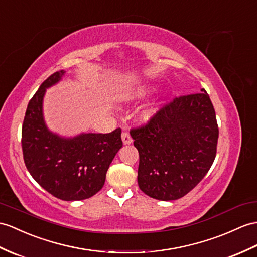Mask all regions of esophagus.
Here are the masks:
<instances>
[{
  "label": "esophagus",
  "mask_w": 257,
  "mask_h": 257,
  "mask_svg": "<svg viewBox=\"0 0 257 257\" xmlns=\"http://www.w3.org/2000/svg\"><path fill=\"white\" fill-rule=\"evenodd\" d=\"M122 142L124 145H130V144L133 142V140L127 132H124V133H122Z\"/></svg>",
  "instance_id": "obj_1"
}]
</instances>
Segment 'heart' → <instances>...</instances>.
I'll return each instance as SVG.
<instances>
[{
    "mask_svg": "<svg viewBox=\"0 0 257 257\" xmlns=\"http://www.w3.org/2000/svg\"><path fill=\"white\" fill-rule=\"evenodd\" d=\"M149 91L147 87H133V88L126 89L122 93V99L125 102H133L137 101L142 98L145 97L146 93ZM158 113V107L156 104L147 105L144 108L139 114V118L142 123H148L153 120V118Z\"/></svg>",
    "mask_w": 257,
    "mask_h": 257,
    "instance_id": "heart-1",
    "label": "heart"
}]
</instances>
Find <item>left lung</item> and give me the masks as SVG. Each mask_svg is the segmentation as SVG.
<instances>
[{
    "instance_id": "obj_1",
    "label": "left lung",
    "mask_w": 257,
    "mask_h": 257,
    "mask_svg": "<svg viewBox=\"0 0 257 257\" xmlns=\"http://www.w3.org/2000/svg\"><path fill=\"white\" fill-rule=\"evenodd\" d=\"M219 130L205 89L173 99L131 136L139 150L137 182L146 195L174 201L192 191L216 157Z\"/></svg>"
}]
</instances>
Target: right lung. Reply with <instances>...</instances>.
<instances>
[{"mask_svg": "<svg viewBox=\"0 0 257 257\" xmlns=\"http://www.w3.org/2000/svg\"><path fill=\"white\" fill-rule=\"evenodd\" d=\"M65 72L49 76L30 99L22 128L25 165L47 192L63 201H80L102 189L109 166L122 147L121 128L108 134L81 133L63 137L53 133L43 117L46 90Z\"/></svg>", "mask_w": 257, "mask_h": 257, "instance_id": "1", "label": "right lung"}]
</instances>
